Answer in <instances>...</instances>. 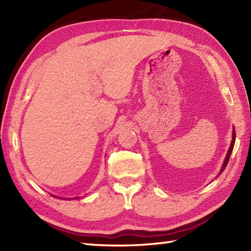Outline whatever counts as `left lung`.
<instances>
[{"label":"left lung","mask_w":251,"mask_h":251,"mask_svg":"<svg viewBox=\"0 0 251 251\" xmlns=\"http://www.w3.org/2000/svg\"><path fill=\"white\" fill-rule=\"evenodd\" d=\"M235 138H236V136H235V130L233 129V138H232L231 146H230V148H228L227 153H226V159H225V162H223V165H222V167H221V170H220L219 175H220V174H222V172H223V170L226 169V165H227V163H228V159H230V156H231L232 151H233V148H234V143H235Z\"/></svg>","instance_id":"1"}]
</instances>
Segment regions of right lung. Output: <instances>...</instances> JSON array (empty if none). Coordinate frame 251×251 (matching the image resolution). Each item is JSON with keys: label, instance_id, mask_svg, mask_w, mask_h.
<instances>
[{"label": "right lung", "instance_id": "obj_1", "mask_svg": "<svg viewBox=\"0 0 251 251\" xmlns=\"http://www.w3.org/2000/svg\"><path fill=\"white\" fill-rule=\"evenodd\" d=\"M75 199H76V197H75Z\"/></svg>", "mask_w": 251, "mask_h": 251}]
</instances>
